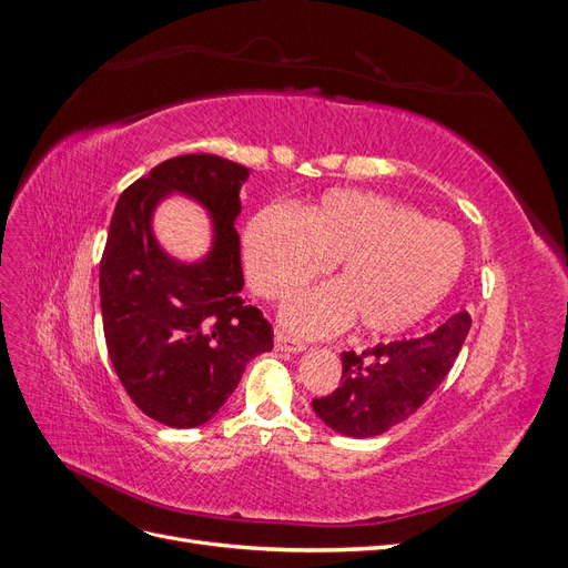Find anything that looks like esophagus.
Listing matches in <instances>:
<instances>
[{
  "mask_svg": "<svg viewBox=\"0 0 568 568\" xmlns=\"http://www.w3.org/2000/svg\"><path fill=\"white\" fill-rule=\"evenodd\" d=\"M274 348L282 351V353H303L305 351V343L298 338H291L284 332L274 334Z\"/></svg>",
  "mask_w": 568,
  "mask_h": 568,
  "instance_id": "esophagus-1",
  "label": "esophagus"
}]
</instances>
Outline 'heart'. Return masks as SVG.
Instances as JSON below:
<instances>
[{
	"label": "heart",
	"mask_w": 568,
	"mask_h": 568,
	"mask_svg": "<svg viewBox=\"0 0 568 568\" xmlns=\"http://www.w3.org/2000/svg\"><path fill=\"white\" fill-rule=\"evenodd\" d=\"M455 227L357 189H334L307 211L270 205L244 230V267L257 296L284 301L338 265V282L291 298L282 322L332 336L357 317L369 334H398L448 298L464 270Z\"/></svg>",
	"instance_id": "b5f03b06"
}]
</instances>
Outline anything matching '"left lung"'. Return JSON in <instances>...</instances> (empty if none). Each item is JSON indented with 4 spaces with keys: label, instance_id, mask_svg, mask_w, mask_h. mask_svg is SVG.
Returning <instances> with one entry per match:
<instances>
[{
    "label": "left lung",
    "instance_id": "left-lung-1",
    "mask_svg": "<svg viewBox=\"0 0 568 568\" xmlns=\"http://www.w3.org/2000/svg\"><path fill=\"white\" fill-rule=\"evenodd\" d=\"M471 317L457 313L422 338L343 353L341 386L313 400L315 415L351 438H369L405 422L453 369Z\"/></svg>",
    "mask_w": 568,
    "mask_h": 568
}]
</instances>
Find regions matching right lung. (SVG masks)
Segmentation results:
<instances>
[{"label":"right lung","mask_w":568,"mask_h":568,"mask_svg":"<svg viewBox=\"0 0 568 568\" xmlns=\"http://www.w3.org/2000/svg\"><path fill=\"white\" fill-rule=\"evenodd\" d=\"M248 168L213 153L163 161L120 194L99 265L101 317L120 384L146 417L194 428L239 386L255 355L272 351V326L242 298L234 220ZM184 193L212 215L214 246L182 264L152 236L155 205Z\"/></svg>","instance_id":"right-lung-1"}]
</instances>
